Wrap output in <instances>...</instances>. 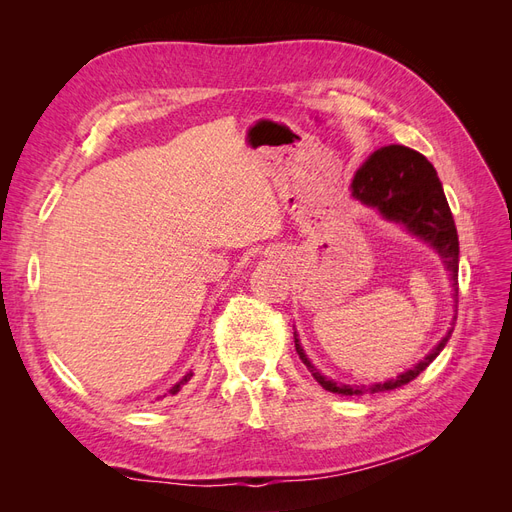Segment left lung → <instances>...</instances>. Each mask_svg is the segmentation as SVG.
<instances>
[{
	"mask_svg": "<svg viewBox=\"0 0 512 512\" xmlns=\"http://www.w3.org/2000/svg\"><path fill=\"white\" fill-rule=\"evenodd\" d=\"M352 196L359 198L361 203L378 207V211L386 220H395L406 224L410 232L429 241L453 273V282H457L459 271V239L451 207L446 203V196L442 190V183L438 179L436 168L431 162L410 147L404 145H389L378 149L356 173L352 181ZM457 290V284H453ZM455 329V324H453ZM453 329L446 333L442 342L433 348L425 359L416 367L408 369L406 374L397 376V380H389L384 384H374L365 389V386H346L335 384L320 376L318 371L307 361L303 354L299 339L294 337V348H297L299 359L314 371L316 382L324 391H331L337 395H367V393H384L393 391L412 382L418 374L429 367V363L442 352L448 339H451Z\"/></svg>",
	"mask_w": 512,
	"mask_h": 512,
	"instance_id": "obj_1",
	"label": "left lung"
}]
</instances>
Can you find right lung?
<instances>
[{
	"label": "right lung",
	"instance_id": "obj_1",
	"mask_svg": "<svg viewBox=\"0 0 512 512\" xmlns=\"http://www.w3.org/2000/svg\"><path fill=\"white\" fill-rule=\"evenodd\" d=\"M192 376H194V371H190V374H185V376H183V380H181L179 384H175V386H173V389H170V395H175V393H179V389H181V386H183L185 382H188V380H190Z\"/></svg>",
	"mask_w": 512,
	"mask_h": 512
}]
</instances>
